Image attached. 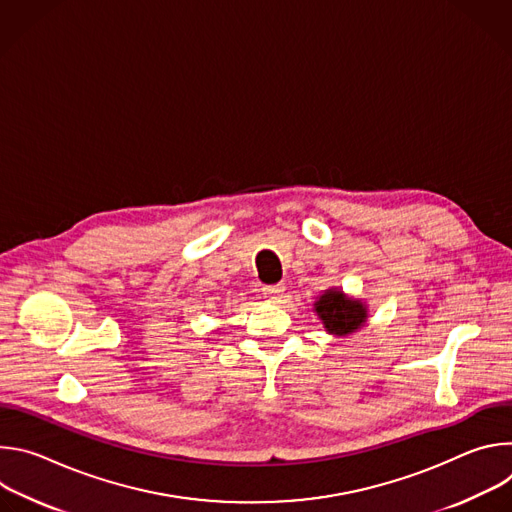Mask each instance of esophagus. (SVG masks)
Returning a JSON list of instances; mask_svg holds the SVG:
<instances>
[{
    "label": "esophagus",
    "instance_id": "1",
    "mask_svg": "<svg viewBox=\"0 0 512 512\" xmlns=\"http://www.w3.org/2000/svg\"><path fill=\"white\" fill-rule=\"evenodd\" d=\"M285 287L279 283V285H267L263 287V296L269 300V302H277L281 296H283Z\"/></svg>",
    "mask_w": 512,
    "mask_h": 512
}]
</instances>
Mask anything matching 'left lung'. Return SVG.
I'll return each mask as SVG.
<instances>
[{
    "instance_id": "obj_1",
    "label": "left lung",
    "mask_w": 512,
    "mask_h": 512,
    "mask_svg": "<svg viewBox=\"0 0 512 512\" xmlns=\"http://www.w3.org/2000/svg\"><path fill=\"white\" fill-rule=\"evenodd\" d=\"M314 312L328 334L336 338L358 332L369 320L367 302L346 296L338 287H328L314 302Z\"/></svg>"
}]
</instances>
